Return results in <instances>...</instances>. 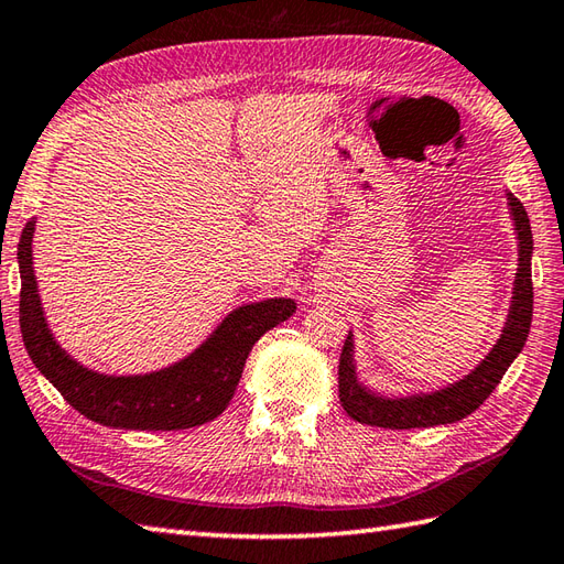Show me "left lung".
<instances>
[{"label": "left lung", "mask_w": 564, "mask_h": 564, "mask_svg": "<svg viewBox=\"0 0 564 564\" xmlns=\"http://www.w3.org/2000/svg\"><path fill=\"white\" fill-rule=\"evenodd\" d=\"M507 206L509 218L513 223V235H517L519 263L517 275H513L509 313L497 344L470 373L460 376L458 380L438 386L436 390L386 394L370 388L356 373V344L354 334L349 332L339 358V400L344 412L356 419V422L382 429H429L460 422V419L473 414L492 394L501 376L513 364V358L523 351L533 319V232L529 213H525L523 203L511 191H507Z\"/></svg>", "instance_id": "left-lung-1"}]
</instances>
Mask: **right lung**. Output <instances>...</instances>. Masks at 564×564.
<instances>
[{
	"mask_svg": "<svg viewBox=\"0 0 564 564\" xmlns=\"http://www.w3.org/2000/svg\"><path fill=\"white\" fill-rule=\"evenodd\" d=\"M35 218L19 239L23 346L35 368L91 422L113 429L178 431L210 422L230 404L254 341L295 313L291 297H267L230 310L194 351L150 373H101L72 358L53 337L33 271Z\"/></svg>",
	"mask_w": 564,
	"mask_h": 564,
	"instance_id": "right-lung-1",
	"label": "right lung"
}]
</instances>
